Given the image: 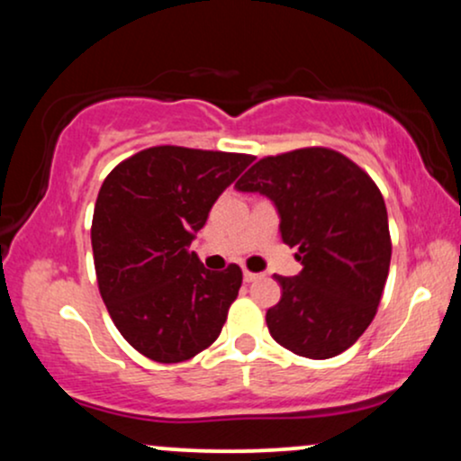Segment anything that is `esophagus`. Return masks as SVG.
<instances>
[{"mask_svg":"<svg viewBox=\"0 0 461 461\" xmlns=\"http://www.w3.org/2000/svg\"><path fill=\"white\" fill-rule=\"evenodd\" d=\"M258 277H260V275H258V273H251V271H245V273H242V279H245V282H247V284L256 282V279H258Z\"/></svg>","mask_w":461,"mask_h":461,"instance_id":"obj_1","label":"esophagus"}]
</instances>
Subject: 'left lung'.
I'll return each instance as SVG.
<instances>
[{
	"label": "left lung",
	"instance_id": "1",
	"mask_svg": "<svg viewBox=\"0 0 461 461\" xmlns=\"http://www.w3.org/2000/svg\"><path fill=\"white\" fill-rule=\"evenodd\" d=\"M236 188L271 199L282 240L299 247L301 273L275 275L282 299L267 312L275 342L310 359L347 351L375 319L388 279L393 245L379 188L325 147L262 158Z\"/></svg>",
	"mask_w": 461,
	"mask_h": 461
}]
</instances>
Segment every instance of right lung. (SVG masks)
Segmentation results:
<instances>
[{
	"mask_svg": "<svg viewBox=\"0 0 461 461\" xmlns=\"http://www.w3.org/2000/svg\"><path fill=\"white\" fill-rule=\"evenodd\" d=\"M251 162L245 153L162 145L104 179L91 230L99 293L121 336L153 362L194 357L223 330L242 271H210L190 242Z\"/></svg>",
	"mask_w": 461,
	"mask_h": 461,
	"instance_id": "right-lung-1",
	"label": "right lung"
}]
</instances>
